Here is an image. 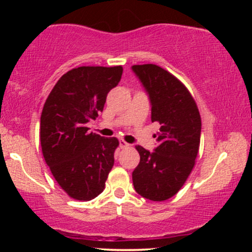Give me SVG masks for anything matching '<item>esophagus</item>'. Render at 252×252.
Here are the masks:
<instances>
[{
  "label": "esophagus",
  "mask_w": 252,
  "mask_h": 252,
  "mask_svg": "<svg viewBox=\"0 0 252 252\" xmlns=\"http://www.w3.org/2000/svg\"><path fill=\"white\" fill-rule=\"evenodd\" d=\"M129 146H130V144L126 143L124 140H120V147H121V148H128Z\"/></svg>",
  "instance_id": "obj_1"
}]
</instances>
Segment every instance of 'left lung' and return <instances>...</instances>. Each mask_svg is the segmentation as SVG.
<instances>
[{"label": "left lung", "instance_id": "left-lung-1", "mask_svg": "<svg viewBox=\"0 0 252 252\" xmlns=\"http://www.w3.org/2000/svg\"><path fill=\"white\" fill-rule=\"evenodd\" d=\"M131 70L148 94L152 122L160 124L154 152L137 146L140 163L132 172L136 192L153 201L172 198L194 166L201 134L196 104L174 76L153 63L134 65Z\"/></svg>", "mask_w": 252, "mask_h": 252}]
</instances>
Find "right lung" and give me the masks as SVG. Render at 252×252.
I'll list each match as a JSON object with an SVG mask.
<instances>
[{
    "mask_svg": "<svg viewBox=\"0 0 252 252\" xmlns=\"http://www.w3.org/2000/svg\"><path fill=\"white\" fill-rule=\"evenodd\" d=\"M122 66H82L58 80L43 105L40 141L46 163L71 198L91 200L103 192L114 166L116 137L90 132L86 123L103 111Z\"/></svg>",
    "mask_w": 252,
    "mask_h": 252,
    "instance_id": "1",
    "label": "right lung"
}]
</instances>
